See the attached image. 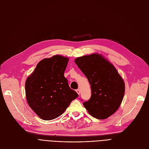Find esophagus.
Instances as JSON below:
<instances>
[{"label": "esophagus", "instance_id": "esophagus-1", "mask_svg": "<svg viewBox=\"0 0 149 149\" xmlns=\"http://www.w3.org/2000/svg\"><path fill=\"white\" fill-rule=\"evenodd\" d=\"M76 92H77V93H78V94L80 95V89H77V90H76Z\"/></svg>", "mask_w": 149, "mask_h": 149}]
</instances>
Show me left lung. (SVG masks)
Instances as JSON below:
<instances>
[{"label":"left lung","instance_id":"8db88e82","mask_svg":"<svg viewBox=\"0 0 149 149\" xmlns=\"http://www.w3.org/2000/svg\"><path fill=\"white\" fill-rule=\"evenodd\" d=\"M75 63L91 84V97L83 106L94 118H107L122 103L125 92L123 78L111 63L98 53L78 57Z\"/></svg>","mask_w":149,"mask_h":149}]
</instances>
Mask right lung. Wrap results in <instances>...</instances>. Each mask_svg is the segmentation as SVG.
<instances>
[{"label":"right lung","instance_id":"1","mask_svg":"<svg viewBox=\"0 0 149 149\" xmlns=\"http://www.w3.org/2000/svg\"><path fill=\"white\" fill-rule=\"evenodd\" d=\"M68 61V57L60 55L44 58L26 79L27 103L43 120L57 118L79 96L69 88L64 76Z\"/></svg>","mask_w":149,"mask_h":149}]
</instances>
